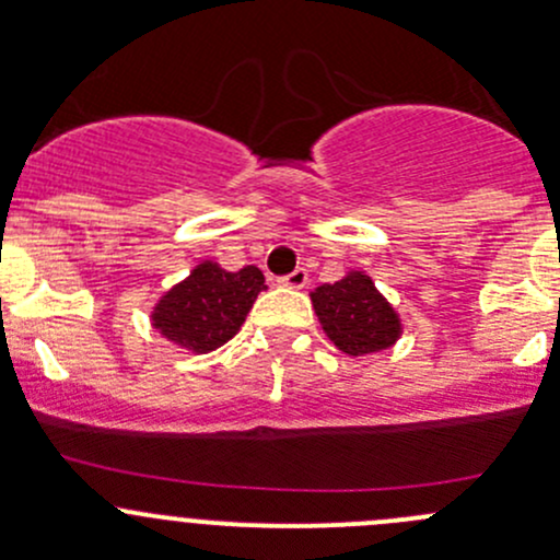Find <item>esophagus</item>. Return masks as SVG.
Returning <instances> with one entry per match:
<instances>
[{
	"instance_id": "obj_1",
	"label": "esophagus",
	"mask_w": 560,
	"mask_h": 560,
	"mask_svg": "<svg viewBox=\"0 0 560 560\" xmlns=\"http://www.w3.org/2000/svg\"><path fill=\"white\" fill-rule=\"evenodd\" d=\"M279 284L287 287V290H303V287L308 284V273L303 268H298V270H292V273L281 276Z\"/></svg>"
}]
</instances>
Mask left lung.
<instances>
[{"mask_svg":"<svg viewBox=\"0 0 560 560\" xmlns=\"http://www.w3.org/2000/svg\"><path fill=\"white\" fill-rule=\"evenodd\" d=\"M312 303L327 338L352 358L380 352L398 341V314L363 270H352L336 284L316 287Z\"/></svg>","mask_w":560,"mask_h":560,"instance_id":"obj_1","label":"left lung"}]
</instances>
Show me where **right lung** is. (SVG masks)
Segmentation results:
<instances>
[{
  "label": "right lung",
  "mask_w": 560,
  "mask_h": 560,
  "mask_svg": "<svg viewBox=\"0 0 560 560\" xmlns=\"http://www.w3.org/2000/svg\"><path fill=\"white\" fill-rule=\"evenodd\" d=\"M262 290L265 276L254 265L230 273L206 259L180 284L162 295L151 322L167 341L206 354L228 343L241 330L248 308Z\"/></svg>",
  "instance_id": "obj_1"
}]
</instances>
